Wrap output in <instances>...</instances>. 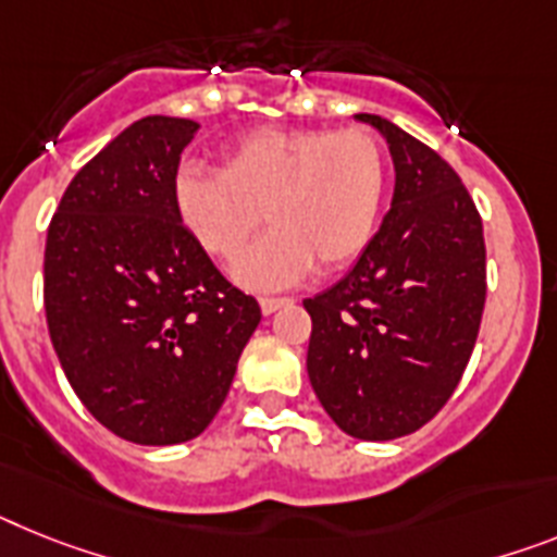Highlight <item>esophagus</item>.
Instances as JSON below:
<instances>
[{"label":"esophagus","instance_id":"1","mask_svg":"<svg viewBox=\"0 0 557 557\" xmlns=\"http://www.w3.org/2000/svg\"><path fill=\"white\" fill-rule=\"evenodd\" d=\"M288 297H260V311H263L265 317L269 314H274V311H277V308H283V306H288Z\"/></svg>","mask_w":557,"mask_h":557}]
</instances>
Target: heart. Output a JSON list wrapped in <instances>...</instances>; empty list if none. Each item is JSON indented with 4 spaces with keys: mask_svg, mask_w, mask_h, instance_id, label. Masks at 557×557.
Listing matches in <instances>:
<instances>
[{
    "mask_svg": "<svg viewBox=\"0 0 557 557\" xmlns=\"http://www.w3.org/2000/svg\"><path fill=\"white\" fill-rule=\"evenodd\" d=\"M387 186L382 144L366 129L263 127L237 138L221 172L181 166L172 200L184 228L218 260H237L235 280L255 292L292 286L314 269L357 260L380 223Z\"/></svg>",
    "mask_w": 557,
    "mask_h": 557,
    "instance_id": "heart-1",
    "label": "heart"
}]
</instances>
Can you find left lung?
<instances>
[{
	"label": "left lung",
	"mask_w": 557,
	"mask_h": 557,
	"mask_svg": "<svg viewBox=\"0 0 557 557\" xmlns=\"http://www.w3.org/2000/svg\"><path fill=\"white\" fill-rule=\"evenodd\" d=\"M394 158V198L354 269L306 300L308 380L348 436L391 442L428 424L465 373L487 297L484 232L447 161L394 121L357 112Z\"/></svg>",
	"instance_id": "1"
}]
</instances>
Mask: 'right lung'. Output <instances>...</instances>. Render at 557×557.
Instances as JSON below:
<instances>
[{
  "label": "right lung",
  "mask_w": 557,
  "mask_h": 557,
  "mask_svg": "<svg viewBox=\"0 0 557 557\" xmlns=\"http://www.w3.org/2000/svg\"><path fill=\"white\" fill-rule=\"evenodd\" d=\"M198 121L147 115L70 181L45 246L50 343L84 408L135 445L209 428L260 322L172 200Z\"/></svg>",
  "instance_id": "1"
}]
</instances>
